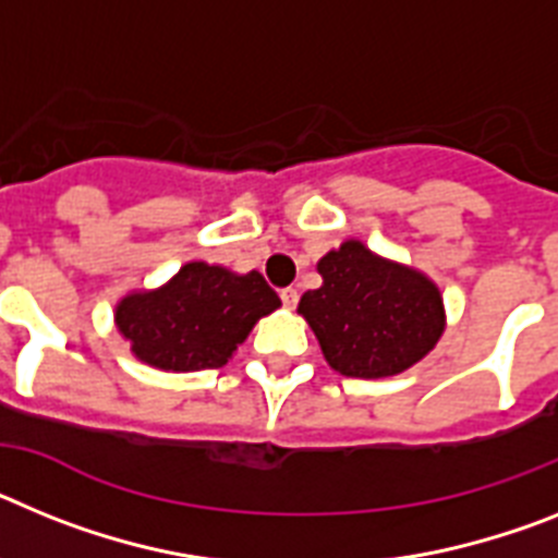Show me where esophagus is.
<instances>
[{
	"label": "esophagus",
	"instance_id": "obj_1",
	"mask_svg": "<svg viewBox=\"0 0 558 558\" xmlns=\"http://www.w3.org/2000/svg\"><path fill=\"white\" fill-rule=\"evenodd\" d=\"M280 300H283L286 308H294V306H298V300H300L298 289H292V286H289V289H283V292H280Z\"/></svg>",
	"mask_w": 558,
	"mask_h": 558
}]
</instances>
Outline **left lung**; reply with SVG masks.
Masks as SVG:
<instances>
[{
  "label": "left lung",
  "mask_w": 558,
  "mask_h": 558,
  "mask_svg": "<svg viewBox=\"0 0 558 558\" xmlns=\"http://www.w3.org/2000/svg\"><path fill=\"white\" fill-rule=\"evenodd\" d=\"M323 286L300 298L328 365L353 379H381L413 367L444 333V298L418 269L345 241L317 264Z\"/></svg>",
  "instance_id": "8db88e82"
}]
</instances>
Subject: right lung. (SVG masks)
Listing matches in <instances>:
<instances>
[{"instance_id":"1","label":"right lung","mask_w":558,"mask_h":558,"mask_svg":"<svg viewBox=\"0 0 558 558\" xmlns=\"http://www.w3.org/2000/svg\"><path fill=\"white\" fill-rule=\"evenodd\" d=\"M278 306L280 298L255 269L235 275L191 260L154 292L125 294L114 323L140 362L191 373L227 365L252 326Z\"/></svg>"}]
</instances>
